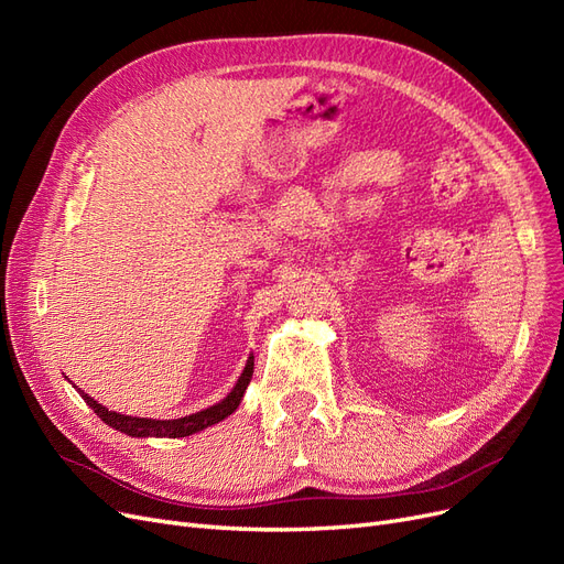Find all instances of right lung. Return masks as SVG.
<instances>
[{
  "instance_id": "right-lung-1",
  "label": "right lung",
  "mask_w": 564,
  "mask_h": 564,
  "mask_svg": "<svg viewBox=\"0 0 564 564\" xmlns=\"http://www.w3.org/2000/svg\"><path fill=\"white\" fill-rule=\"evenodd\" d=\"M251 373H253V357L247 360V367L242 371V377L237 379L235 388L228 392L226 400H220L218 404L209 406V409H202L197 414L191 416H183V419H172V421H158V419H139V416H127V414H117V412H108L104 404H98L94 398H89L87 392L79 390V395L84 398L96 416H100V421H106L108 425H112L115 431H122L131 437H185V435H193L197 431L209 429V425L224 421L226 416H230L237 406H240L247 386L251 381Z\"/></svg>"
}]
</instances>
